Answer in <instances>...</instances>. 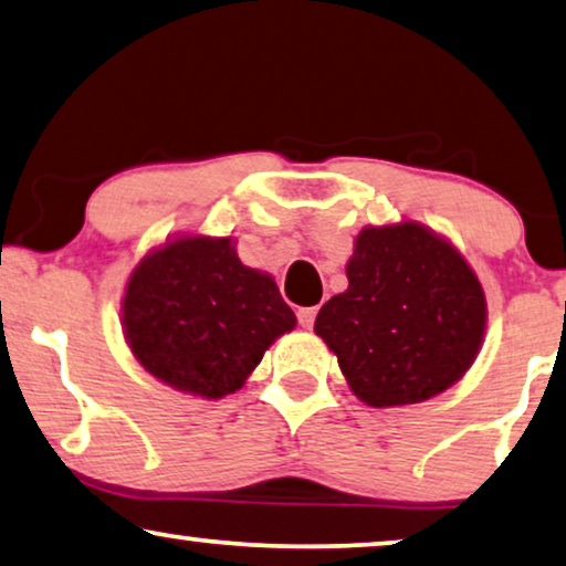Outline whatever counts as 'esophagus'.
<instances>
[{
    "mask_svg": "<svg viewBox=\"0 0 566 566\" xmlns=\"http://www.w3.org/2000/svg\"><path fill=\"white\" fill-rule=\"evenodd\" d=\"M315 315H317V307H300L297 310V321H300L302 328H313Z\"/></svg>",
    "mask_w": 566,
    "mask_h": 566,
    "instance_id": "esophagus-1",
    "label": "esophagus"
}]
</instances>
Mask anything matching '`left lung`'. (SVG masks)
<instances>
[{
	"label": "left lung",
	"mask_w": 566,
	"mask_h": 566,
	"mask_svg": "<svg viewBox=\"0 0 566 566\" xmlns=\"http://www.w3.org/2000/svg\"><path fill=\"white\" fill-rule=\"evenodd\" d=\"M348 290L315 317L352 392L371 408L416 405L464 377L480 354L488 302L453 245L416 220L364 228Z\"/></svg>",
	"instance_id": "obj_1"
}]
</instances>
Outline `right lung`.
Masks as SVG:
<instances>
[{
  "mask_svg": "<svg viewBox=\"0 0 566 566\" xmlns=\"http://www.w3.org/2000/svg\"><path fill=\"white\" fill-rule=\"evenodd\" d=\"M297 323L266 272L233 238L179 235L143 256L123 297V331L143 369L179 392L220 400Z\"/></svg>",
  "mask_w": 566,
  "mask_h": 566,
  "instance_id": "1",
  "label": "right lung"
}]
</instances>
